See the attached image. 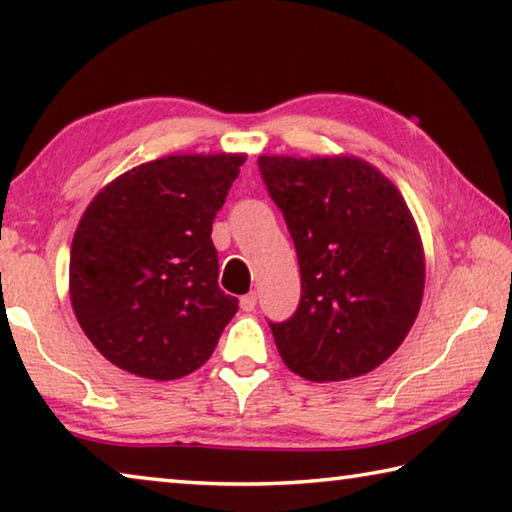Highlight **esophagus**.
I'll return each mask as SVG.
<instances>
[{"mask_svg": "<svg viewBox=\"0 0 512 512\" xmlns=\"http://www.w3.org/2000/svg\"><path fill=\"white\" fill-rule=\"evenodd\" d=\"M239 305H241V309H244V311H255V307H257V293L253 291V293H246V296H241Z\"/></svg>", "mask_w": 512, "mask_h": 512, "instance_id": "esophagus-1", "label": "esophagus"}]
</instances>
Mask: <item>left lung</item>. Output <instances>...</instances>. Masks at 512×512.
<instances>
[{
    "label": "left lung",
    "instance_id": "left-lung-1",
    "mask_svg": "<svg viewBox=\"0 0 512 512\" xmlns=\"http://www.w3.org/2000/svg\"><path fill=\"white\" fill-rule=\"evenodd\" d=\"M287 221L300 264V302L268 323L282 361L311 381L375 370L418 318L424 255L415 221L391 180L357 158L257 160Z\"/></svg>",
    "mask_w": 512,
    "mask_h": 512
}]
</instances>
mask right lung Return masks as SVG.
Segmentation results:
<instances>
[{
  "mask_svg": "<svg viewBox=\"0 0 512 512\" xmlns=\"http://www.w3.org/2000/svg\"><path fill=\"white\" fill-rule=\"evenodd\" d=\"M244 155H169L101 189L76 228L69 298L103 357L146 379L212 357L239 300L219 289L212 223Z\"/></svg>",
  "mask_w": 512,
  "mask_h": 512,
  "instance_id": "1",
  "label": "right lung"
}]
</instances>
